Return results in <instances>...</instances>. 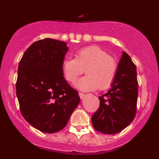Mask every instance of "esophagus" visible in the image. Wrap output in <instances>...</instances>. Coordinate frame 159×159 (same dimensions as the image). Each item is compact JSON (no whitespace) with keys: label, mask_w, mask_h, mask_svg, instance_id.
Returning a JSON list of instances; mask_svg holds the SVG:
<instances>
[{"label":"esophagus","mask_w":159,"mask_h":159,"mask_svg":"<svg viewBox=\"0 0 159 159\" xmlns=\"http://www.w3.org/2000/svg\"><path fill=\"white\" fill-rule=\"evenodd\" d=\"M79 96H80V98H81V99H83L84 98V96H85V94L84 93H79Z\"/></svg>","instance_id":"esophagus-1"}]
</instances>
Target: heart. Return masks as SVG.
<instances>
[{"label":"heart","instance_id":"1","mask_svg":"<svg viewBox=\"0 0 159 159\" xmlns=\"http://www.w3.org/2000/svg\"><path fill=\"white\" fill-rule=\"evenodd\" d=\"M87 75L80 78L75 87L83 91L105 90L116 77L117 65L113 57L96 45L82 48L75 54V58L66 57L62 62V71L66 79L75 83L84 72Z\"/></svg>","mask_w":159,"mask_h":159}]
</instances>
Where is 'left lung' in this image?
<instances>
[{
  "mask_svg": "<svg viewBox=\"0 0 159 159\" xmlns=\"http://www.w3.org/2000/svg\"><path fill=\"white\" fill-rule=\"evenodd\" d=\"M111 89L99 96V108L93 115V126L98 132L114 134L121 132L136 114L138 84L136 66L129 54L123 52Z\"/></svg>",
  "mask_w": 159,
  "mask_h": 159,
  "instance_id": "obj_1",
  "label": "left lung"
}]
</instances>
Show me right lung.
Returning a JSON list of instances; mask_svg holds the SVG:
<instances>
[{
	"label": "right lung",
	"mask_w": 159,
	"mask_h": 159,
	"mask_svg": "<svg viewBox=\"0 0 159 159\" xmlns=\"http://www.w3.org/2000/svg\"><path fill=\"white\" fill-rule=\"evenodd\" d=\"M68 50L64 42L46 38L33 43L19 62L16 87L20 111L43 132L62 130L80 102L62 71Z\"/></svg>",
	"instance_id": "right-lung-1"
}]
</instances>
